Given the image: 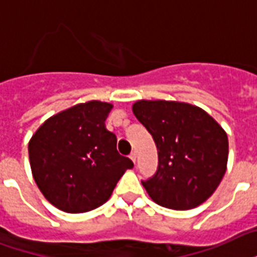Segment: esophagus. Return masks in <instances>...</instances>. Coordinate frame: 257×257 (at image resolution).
I'll list each match as a JSON object with an SVG mask.
<instances>
[{"mask_svg":"<svg viewBox=\"0 0 257 257\" xmlns=\"http://www.w3.org/2000/svg\"><path fill=\"white\" fill-rule=\"evenodd\" d=\"M129 158H131V160H132L133 163H136V154H131Z\"/></svg>","mask_w":257,"mask_h":257,"instance_id":"obj_1","label":"esophagus"}]
</instances>
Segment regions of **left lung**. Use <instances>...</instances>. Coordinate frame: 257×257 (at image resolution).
Wrapping results in <instances>:
<instances>
[{"mask_svg": "<svg viewBox=\"0 0 257 257\" xmlns=\"http://www.w3.org/2000/svg\"><path fill=\"white\" fill-rule=\"evenodd\" d=\"M132 110L158 148V171L142 182L151 199L168 209L189 210L211 197L226 172L224 128L191 103L140 99Z\"/></svg>", "mask_w": 257, "mask_h": 257, "instance_id": "left-lung-1", "label": "left lung"}]
</instances>
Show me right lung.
I'll use <instances>...</instances> for the list:
<instances>
[{
	"instance_id": "right-lung-1",
	"label": "right lung",
	"mask_w": 257,
	"mask_h": 257,
	"mask_svg": "<svg viewBox=\"0 0 257 257\" xmlns=\"http://www.w3.org/2000/svg\"><path fill=\"white\" fill-rule=\"evenodd\" d=\"M111 107L101 101L78 103L50 117L31 137L33 179L59 210L97 209L133 167L132 160L117 152V137L105 126Z\"/></svg>"
}]
</instances>
